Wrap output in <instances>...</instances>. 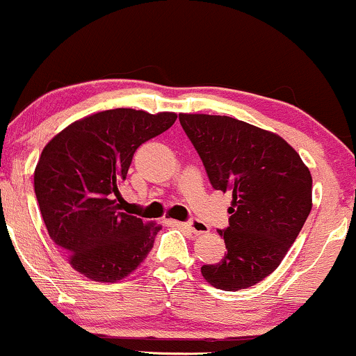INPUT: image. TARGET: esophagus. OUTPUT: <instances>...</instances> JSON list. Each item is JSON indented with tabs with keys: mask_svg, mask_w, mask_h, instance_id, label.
Instances as JSON below:
<instances>
[{
	"mask_svg": "<svg viewBox=\"0 0 356 356\" xmlns=\"http://www.w3.org/2000/svg\"><path fill=\"white\" fill-rule=\"evenodd\" d=\"M182 225L186 227V229H189L191 232L195 234V235H204V234L209 232V227L205 225V224H202V222H199V220L186 222V224H182Z\"/></svg>",
	"mask_w": 356,
	"mask_h": 356,
	"instance_id": "obj_1",
	"label": "esophagus"
}]
</instances>
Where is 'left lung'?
Segmentation results:
<instances>
[{
    "instance_id": "left-lung-1",
    "label": "left lung",
    "mask_w": 356,
    "mask_h": 356,
    "mask_svg": "<svg viewBox=\"0 0 356 356\" xmlns=\"http://www.w3.org/2000/svg\"><path fill=\"white\" fill-rule=\"evenodd\" d=\"M216 191L232 192L227 254L200 268L216 289L237 292L280 265L312 211V175L280 136L229 115L179 114Z\"/></svg>"
}]
</instances>
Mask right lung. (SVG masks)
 Here are the masks:
<instances>
[{
	"mask_svg": "<svg viewBox=\"0 0 356 356\" xmlns=\"http://www.w3.org/2000/svg\"><path fill=\"white\" fill-rule=\"evenodd\" d=\"M174 113L109 109L70 124L42 149L34 192L53 242L94 282L134 272L154 245L157 224L121 212V187L140 144L169 129Z\"/></svg>",
	"mask_w": 356,
	"mask_h": 356,
	"instance_id": "1",
	"label": "right lung"
}]
</instances>
